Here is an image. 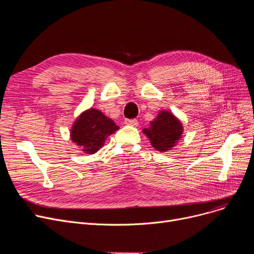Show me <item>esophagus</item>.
Here are the masks:
<instances>
[{
	"label": "esophagus",
	"instance_id": "1",
	"mask_svg": "<svg viewBox=\"0 0 254 254\" xmlns=\"http://www.w3.org/2000/svg\"><path fill=\"white\" fill-rule=\"evenodd\" d=\"M125 123L127 126H132V127H137L138 126V120L137 119H126Z\"/></svg>",
	"mask_w": 254,
	"mask_h": 254
}]
</instances>
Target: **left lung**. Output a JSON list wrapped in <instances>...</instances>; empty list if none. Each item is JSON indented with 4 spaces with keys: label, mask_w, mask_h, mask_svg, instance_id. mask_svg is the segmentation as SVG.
<instances>
[{
    "label": "left lung",
    "mask_w": 254,
    "mask_h": 254,
    "mask_svg": "<svg viewBox=\"0 0 254 254\" xmlns=\"http://www.w3.org/2000/svg\"><path fill=\"white\" fill-rule=\"evenodd\" d=\"M150 140L152 147L158 151H167L177 144L183 132L182 124L169 111H161L150 123V127L143 129Z\"/></svg>",
    "instance_id": "obj_1"
}]
</instances>
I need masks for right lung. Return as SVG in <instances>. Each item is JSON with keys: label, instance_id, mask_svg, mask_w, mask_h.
Segmentation results:
<instances>
[{"label": "right lung", "instance_id": "obj_1", "mask_svg": "<svg viewBox=\"0 0 254 254\" xmlns=\"http://www.w3.org/2000/svg\"><path fill=\"white\" fill-rule=\"evenodd\" d=\"M119 127L112 119L105 116L100 110L88 109L76 119L71 129V140L87 154L96 153L107 137Z\"/></svg>", "mask_w": 254, "mask_h": 254}]
</instances>
